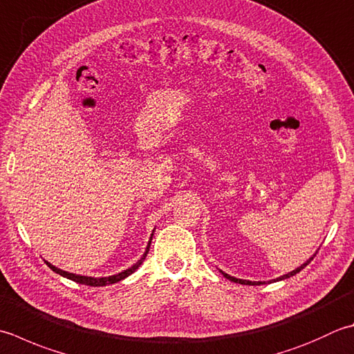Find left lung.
I'll list each match as a JSON object with an SVG mask.
<instances>
[{"mask_svg":"<svg viewBox=\"0 0 354 354\" xmlns=\"http://www.w3.org/2000/svg\"><path fill=\"white\" fill-rule=\"evenodd\" d=\"M316 254H313L311 256V258L307 261V262H304V264L301 266V267H297L296 270H293V272H290V273H287V274H283V276H281V278H278L276 281H282V279H287V278H290V276H295L296 273H299L302 268H306L311 261H313V258H315ZM223 273L227 279H230V281H233V282H239V283H244V286H261L262 282H252V281H244V279H236V278H233V276H230V274H227V273H224V272H221Z\"/></svg>","mask_w":354,"mask_h":354,"instance_id":"left-lung-1","label":"left lung"}]
</instances>
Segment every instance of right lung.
Wrapping results in <instances>:
<instances>
[{"mask_svg": "<svg viewBox=\"0 0 354 354\" xmlns=\"http://www.w3.org/2000/svg\"><path fill=\"white\" fill-rule=\"evenodd\" d=\"M153 234V233H151ZM150 244H151V238H150V241H149V245H147V248H145V253L142 254V258L136 262L135 266H131L130 268H127V270H124V272H121V273H118V274H113V276H109V278H92V276H80V274H73V273H68V272H64V270H59V268H57L55 266H52L50 262H47L46 261V264L50 267L55 273H58V274H61V276H64V278H67V279H72V281H75V282H78V283H84V286H90V287H104V286H109V283H115V282H120V281H122L124 278H127V276H130L131 273L135 272V270L140 267L142 262H144V259H145V256H147V253H149V250H150Z\"/></svg>", "mask_w": 354, "mask_h": 354, "instance_id": "1", "label": "right lung"}]
</instances>
